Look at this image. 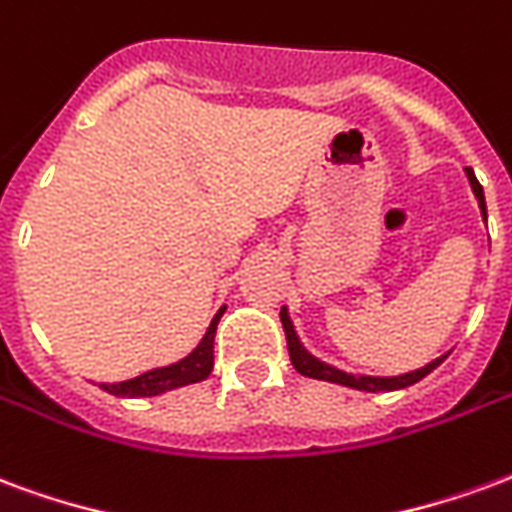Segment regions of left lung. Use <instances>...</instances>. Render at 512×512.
I'll return each mask as SVG.
<instances>
[{
	"label": "left lung",
	"mask_w": 512,
	"mask_h": 512,
	"mask_svg": "<svg viewBox=\"0 0 512 512\" xmlns=\"http://www.w3.org/2000/svg\"><path fill=\"white\" fill-rule=\"evenodd\" d=\"M466 177H469V185H472V190H475L480 212H483V218H486V196H483V185L477 182L475 171L472 169H466ZM281 324H283V333H286V346H289L292 365L300 371L302 376L343 384V387H354V390H365V393H390V390H404V387H409V384L420 382L423 376L431 374L436 365L445 363V357H447V354L445 357H436L434 363H428L425 368H417V371H409V374H401V376H354V374H346V371H338V368H333V365L322 363V360H316L313 354L305 352L300 338H297V333H294L292 319H289L286 308H281Z\"/></svg>",
	"instance_id": "8db88e82"
}]
</instances>
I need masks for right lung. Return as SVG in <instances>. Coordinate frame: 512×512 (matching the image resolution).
Here are the masks:
<instances>
[{"label":"right lung","instance_id":"add662e5","mask_svg":"<svg viewBox=\"0 0 512 512\" xmlns=\"http://www.w3.org/2000/svg\"><path fill=\"white\" fill-rule=\"evenodd\" d=\"M226 308H220L215 313V319L207 327V333L201 338V343L193 349V352L179 360L174 365H166V368H155V371H147V374L136 376V379H128V382L117 384H100L106 393L119 395V398H149V395H160L166 390H174V387H185V384L201 382L207 379L212 371V363H215V354H212V346H215V330H218L220 316H223Z\"/></svg>","mask_w":512,"mask_h":512}]
</instances>
